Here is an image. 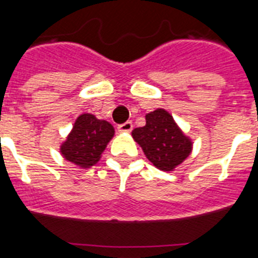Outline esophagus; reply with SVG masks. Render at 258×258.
<instances>
[{
  "mask_svg": "<svg viewBox=\"0 0 258 258\" xmlns=\"http://www.w3.org/2000/svg\"><path fill=\"white\" fill-rule=\"evenodd\" d=\"M132 129H133V122L132 121H126L124 122V124H120L117 126L118 132H126V133L132 132Z\"/></svg>",
  "mask_w": 258,
  "mask_h": 258,
  "instance_id": "1",
  "label": "esophagus"
}]
</instances>
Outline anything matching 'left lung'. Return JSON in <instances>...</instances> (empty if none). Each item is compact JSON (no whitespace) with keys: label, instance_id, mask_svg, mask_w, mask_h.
I'll use <instances>...</instances> for the list:
<instances>
[{"label":"left lung","instance_id":"obj_1","mask_svg":"<svg viewBox=\"0 0 258 258\" xmlns=\"http://www.w3.org/2000/svg\"><path fill=\"white\" fill-rule=\"evenodd\" d=\"M146 157L157 169L170 172L191 154L192 142L179 129L173 116L163 108L146 115V125L132 132Z\"/></svg>","mask_w":258,"mask_h":258}]
</instances>
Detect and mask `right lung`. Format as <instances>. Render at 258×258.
<instances>
[{
  "label": "right lung",
  "mask_w": 258,
  "mask_h": 258,
  "mask_svg": "<svg viewBox=\"0 0 258 258\" xmlns=\"http://www.w3.org/2000/svg\"><path fill=\"white\" fill-rule=\"evenodd\" d=\"M113 134L115 129L106 120H99L92 113H83L76 118L67 140L61 143L60 154L66 160L81 168H90L99 161Z\"/></svg>",
  "instance_id": "add662e5"
}]
</instances>
